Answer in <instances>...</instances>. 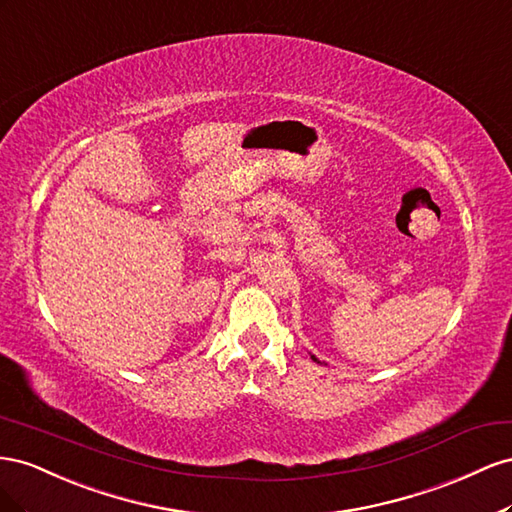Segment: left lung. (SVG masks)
Wrapping results in <instances>:
<instances>
[{
  "label": "left lung",
  "mask_w": 512,
  "mask_h": 512,
  "mask_svg": "<svg viewBox=\"0 0 512 512\" xmlns=\"http://www.w3.org/2000/svg\"><path fill=\"white\" fill-rule=\"evenodd\" d=\"M313 360H315V362H319V360H317V358H315V356H313Z\"/></svg>",
  "instance_id": "1"
}]
</instances>
